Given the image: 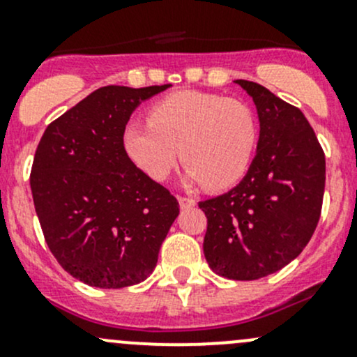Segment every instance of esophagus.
Listing matches in <instances>:
<instances>
[{
    "label": "esophagus",
    "mask_w": 357,
    "mask_h": 357,
    "mask_svg": "<svg viewBox=\"0 0 357 357\" xmlns=\"http://www.w3.org/2000/svg\"><path fill=\"white\" fill-rule=\"evenodd\" d=\"M178 202H179V207L181 208H190L197 204L195 199H190V197H181V195L178 197Z\"/></svg>",
    "instance_id": "1"
}]
</instances>
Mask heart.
I'll return each instance as SVG.
<instances>
[{"mask_svg": "<svg viewBox=\"0 0 357 357\" xmlns=\"http://www.w3.org/2000/svg\"><path fill=\"white\" fill-rule=\"evenodd\" d=\"M257 136V119L248 103L188 89L153 103L149 122H131L124 146L153 181H165L181 155L186 181L225 190L250 169Z\"/></svg>", "mask_w": 357, "mask_h": 357, "instance_id": "b5f03b06", "label": "heart"}]
</instances>
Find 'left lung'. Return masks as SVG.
<instances>
[{
	"label": "left lung",
	"instance_id": "left-lung-1",
	"mask_svg": "<svg viewBox=\"0 0 357 357\" xmlns=\"http://www.w3.org/2000/svg\"><path fill=\"white\" fill-rule=\"evenodd\" d=\"M257 107V153L228 193L200 202L204 254L219 276L259 280L294 261L311 240L325 193V152L297 107L238 79Z\"/></svg>",
	"mask_w": 357,
	"mask_h": 357
}]
</instances>
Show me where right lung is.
Returning <instances> with one entry per match:
<instances>
[{
	"label": "right lung",
	"instance_id": "obj_1",
	"mask_svg": "<svg viewBox=\"0 0 357 357\" xmlns=\"http://www.w3.org/2000/svg\"><path fill=\"white\" fill-rule=\"evenodd\" d=\"M167 88L103 86L55 119L36 149L31 190L43 235L86 285L122 289L149 278L178 218L176 197L124 149L132 112Z\"/></svg>",
	"mask_w": 357,
	"mask_h": 357
}]
</instances>
